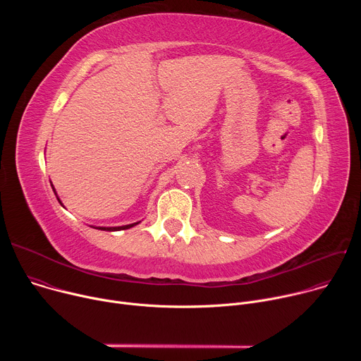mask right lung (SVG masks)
<instances>
[{
  "mask_svg": "<svg viewBox=\"0 0 361 361\" xmlns=\"http://www.w3.org/2000/svg\"><path fill=\"white\" fill-rule=\"evenodd\" d=\"M51 185H53V184H51ZM53 190H54V187H53ZM54 192H56V190H54ZM56 195H57V192H56ZM57 200L60 201L59 195H57ZM60 204H61V201H60ZM138 223H140V221H138ZM138 223H133V224H127V226H121V227H94V228H98V230H104V231H120V230H127V228H131V227L137 226Z\"/></svg>",
  "mask_w": 361,
  "mask_h": 361,
  "instance_id": "1",
  "label": "right lung"
}]
</instances>
